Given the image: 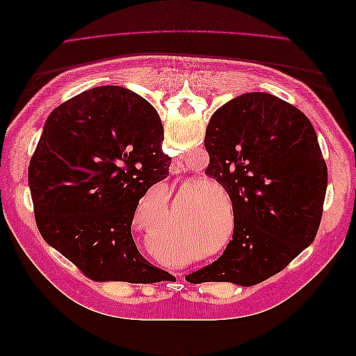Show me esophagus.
Listing matches in <instances>:
<instances>
[{
    "label": "esophagus",
    "mask_w": 356,
    "mask_h": 356,
    "mask_svg": "<svg viewBox=\"0 0 356 356\" xmlns=\"http://www.w3.org/2000/svg\"><path fill=\"white\" fill-rule=\"evenodd\" d=\"M169 172L172 175H181V174H184L186 172V166H184V163H182V160H174L170 163V166H169Z\"/></svg>",
    "instance_id": "34e87169"
}]
</instances>
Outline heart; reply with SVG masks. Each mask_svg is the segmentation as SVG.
I'll return each mask as SVG.
<instances>
[{
  "instance_id": "1",
  "label": "heart",
  "mask_w": 356,
  "mask_h": 356,
  "mask_svg": "<svg viewBox=\"0 0 356 356\" xmlns=\"http://www.w3.org/2000/svg\"><path fill=\"white\" fill-rule=\"evenodd\" d=\"M209 186L212 187H218L217 184H212L209 182ZM213 197L211 195H202L196 203H195V209L197 213H200V217H203L200 221H196L197 224L195 225V238L197 241V245L202 248L203 251H211L215 246L218 245L220 241V233L217 230V221L213 220V215H208L209 211L213 208Z\"/></svg>"
}]
</instances>
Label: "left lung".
Segmentation results:
<instances>
[{"mask_svg": "<svg viewBox=\"0 0 356 356\" xmlns=\"http://www.w3.org/2000/svg\"><path fill=\"white\" fill-rule=\"evenodd\" d=\"M204 174L233 203V241L190 284L255 285L314 242L328 172L309 118L270 93L238 96L213 113L204 135Z\"/></svg>", "mask_w": 356, "mask_h": 356, "instance_id": "8db88e82", "label": "left lung"}]
</instances>
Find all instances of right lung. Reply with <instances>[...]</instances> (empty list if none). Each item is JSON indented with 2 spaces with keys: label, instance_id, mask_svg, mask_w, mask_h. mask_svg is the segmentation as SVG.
<instances>
[{
  "label": "right lung",
  "instance_id": "right-lung-1",
  "mask_svg": "<svg viewBox=\"0 0 356 356\" xmlns=\"http://www.w3.org/2000/svg\"><path fill=\"white\" fill-rule=\"evenodd\" d=\"M154 106L101 86L53 110L28 169L37 227L93 281L159 282L132 238L138 202L169 175Z\"/></svg>",
  "mask_w": 356,
  "mask_h": 356
}]
</instances>
